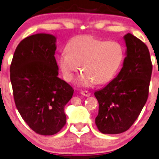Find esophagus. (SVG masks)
Instances as JSON below:
<instances>
[{"instance_id":"34e87169","label":"esophagus","mask_w":159,"mask_h":159,"mask_svg":"<svg viewBox=\"0 0 159 159\" xmlns=\"http://www.w3.org/2000/svg\"><path fill=\"white\" fill-rule=\"evenodd\" d=\"M80 94L83 95V96H89L91 95L89 92H88V91H86V90L81 91V92H80Z\"/></svg>"}]
</instances>
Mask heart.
<instances>
[{
	"mask_svg": "<svg viewBox=\"0 0 159 159\" xmlns=\"http://www.w3.org/2000/svg\"><path fill=\"white\" fill-rule=\"evenodd\" d=\"M66 53L57 57V63L66 81L70 82L80 70L83 73L76 80L80 86L109 82L118 71L124 57L123 48L114 40L106 41L91 35L73 37L66 47Z\"/></svg>",
	"mask_w": 159,
	"mask_h": 159,
	"instance_id": "b5f03b06",
	"label": "heart"
}]
</instances>
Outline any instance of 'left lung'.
<instances>
[{
    "label": "left lung",
    "mask_w": 159,
    "mask_h": 159,
    "mask_svg": "<svg viewBox=\"0 0 159 159\" xmlns=\"http://www.w3.org/2000/svg\"><path fill=\"white\" fill-rule=\"evenodd\" d=\"M123 39L126 50L120 72L94 93L99 102L96 125L103 134H119L128 130L148 99L152 72L148 47L129 33Z\"/></svg>",
    "instance_id": "8db88e82"
}]
</instances>
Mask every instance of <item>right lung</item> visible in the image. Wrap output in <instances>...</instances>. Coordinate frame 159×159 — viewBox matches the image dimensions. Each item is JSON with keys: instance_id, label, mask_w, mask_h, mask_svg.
Listing matches in <instances>:
<instances>
[{"instance_id": "add662e5", "label": "right lung", "mask_w": 159, "mask_h": 159, "mask_svg": "<svg viewBox=\"0 0 159 159\" xmlns=\"http://www.w3.org/2000/svg\"><path fill=\"white\" fill-rule=\"evenodd\" d=\"M57 38L49 34L26 37L18 44L10 69L16 107L37 133L52 135L66 122L64 108L73 89L58 77Z\"/></svg>"}]
</instances>
